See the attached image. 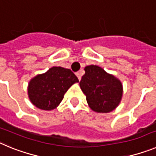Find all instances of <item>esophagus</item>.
Returning <instances> with one entry per match:
<instances>
[{
    "instance_id": "obj_1",
    "label": "esophagus",
    "mask_w": 156,
    "mask_h": 156,
    "mask_svg": "<svg viewBox=\"0 0 156 156\" xmlns=\"http://www.w3.org/2000/svg\"><path fill=\"white\" fill-rule=\"evenodd\" d=\"M76 76L78 77L79 80H81V73H80V72H77L76 73Z\"/></svg>"
}]
</instances>
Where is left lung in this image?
<instances>
[{
	"instance_id": "8db88e82",
	"label": "left lung",
	"mask_w": 156,
	"mask_h": 156,
	"mask_svg": "<svg viewBox=\"0 0 156 156\" xmlns=\"http://www.w3.org/2000/svg\"><path fill=\"white\" fill-rule=\"evenodd\" d=\"M84 70L80 86L86 95L90 108L100 113H107L115 109L122 96L120 80L98 66H86Z\"/></svg>"
}]
</instances>
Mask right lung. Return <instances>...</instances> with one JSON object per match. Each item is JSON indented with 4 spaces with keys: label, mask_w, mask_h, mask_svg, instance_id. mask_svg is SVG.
Listing matches in <instances>:
<instances>
[{
    "label": "right lung",
    "mask_w": 156,
    "mask_h": 156,
    "mask_svg": "<svg viewBox=\"0 0 156 156\" xmlns=\"http://www.w3.org/2000/svg\"><path fill=\"white\" fill-rule=\"evenodd\" d=\"M79 80L69 69L54 66L34 77L29 83L28 95L32 104L42 110L58 107L69 88Z\"/></svg>",
    "instance_id": "1"
}]
</instances>
